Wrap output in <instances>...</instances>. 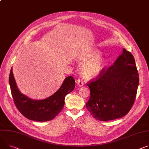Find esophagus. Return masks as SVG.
<instances>
[{
    "instance_id": "34e87169",
    "label": "esophagus",
    "mask_w": 149,
    "mask_h": 149,
    "mask_svg": "<svg viewBox=\"0 0 149 149\" xmlns=\"http://www.w3.org/2000/svg\"><path fill=\"white\" fill-rule=\"evenodd\" d=\"M77 83L78 85L79 86H80V87L84 85V83H83V81H82L81 79H77Z\"/></svg>"
}]
</instances>
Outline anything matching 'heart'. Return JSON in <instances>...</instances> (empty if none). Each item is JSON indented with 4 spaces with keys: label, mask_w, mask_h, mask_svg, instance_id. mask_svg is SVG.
<instances>
[{
    "label": "heart",
    "mask_w": 149,
    "mask_h": 149,
    "mask_svg": "<svg viewBox=\"0 0 149 149\" xmlns=\"http://www.w3.org/2000/svg\"><path fill=\"white\" fill-rule=\"evenodd\" d=\"M100 57V53L95 49H86L78 53L76 60L80 64H83L82 73L84 77L96 78L102 72L106 62Z\"/></svg>",
    "instance_id": "1"
}]
</instances>
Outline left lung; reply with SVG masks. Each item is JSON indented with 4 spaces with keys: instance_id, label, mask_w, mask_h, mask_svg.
I'll return each mask as SVG.
<instances>
[{
    "instance_id": "8db88e82",
    "label": "left lung",
    "mask_w": 149,
    "mask_h": 149,
    "mask_svg": "<svg viewBox=\"0 0 149 149\" xmlns=\"http://www.w3.org/2000/svg\"><path fill=\"white\" fill-rule=\"evenodd\" d=\"M139 84L134 58L124 49L113 65L87 84L90 90L87 109L93 117L100 121L123 117L134 103Z\"/></svg>"
}]
</instances>
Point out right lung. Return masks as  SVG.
<instances>
[{
	"mask_svg": "<svg viewBox=\"0 0 149 149\" xmlns=\"http://www.w3.org/2000/svg\"><path fill=\"white\" fill-rule=\"evenodd\" d=\"M9 81L13 100L18 111L27 119L39 122L50 120L59 113L65 104V96L74 90L75 84L74 78L68 77L53 95L43 100H37L30 99L19 91L12 68L10 71Z\"/></svg>",
	"mask_w": 149,
	"mask_h": 149,
	"instance_id": "add662e5",
	"label": "right lung"
}]
</instances>
